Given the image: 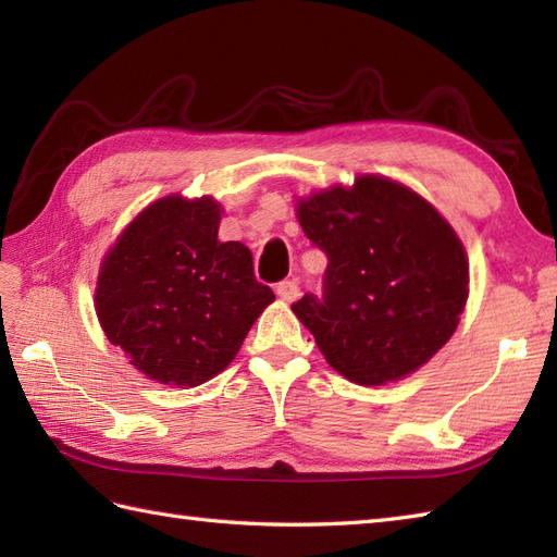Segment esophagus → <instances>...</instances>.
Instances as JSON below:
<instances>
[{
    "label": "esophagus",
    "mask_w": 557,
    "mask_h": 557,
    "mask_svg": "<svg viewBox=\"0 0 557 557\" xmlns=\"http://www.w3.org/2000/svg\"><path fill=\"white\" fill-rule=\"evenodd\" d=\"M277 297H280L282 301H287V304L297 301V299H299V282H297V280L280 282V285H277Z\"/></svg>",
    "instance_id": "obj_1"
}]
</instances>
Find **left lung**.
Listing matches in <instances>:
<instances>
[{"mask_svg":"<svg viewBox=\"0 0 557 557\" xmlns=\"http://www.w3.org/2000/svg\"><path fill=\"white\" fill-rule=\"evenodd\" d=\"M304 234L327 253L323 299L292 304L325 361L351 383L419 371L455 335L469 297L457 232L413 188L359 174L297 198Z\"/></svg>","mask_w":557,"mask_h":557,"instance_id":"8db88e82","label":"left lung"}]
</instances>
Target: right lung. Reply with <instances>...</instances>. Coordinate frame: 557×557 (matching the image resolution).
I'll return each mask as SVG.
<instances>
[{"instance_id":"add662e5","label":"right lung","mask_w":557,"mask_h":557,"mask_svg":"<svg viewBox=\"0 0 557 557\" xmlns=\"http://www.w3.org/2000/svg\"><path fill=\"white\" fill-rule=\"evenodd\" d=\"M220 220L212 196L170 194L140 210L102 258L100 327L150 381L196 387L215 377L275 301L253 277L251 251L218 239Z\"/></svg>"}]
</instances>
